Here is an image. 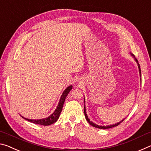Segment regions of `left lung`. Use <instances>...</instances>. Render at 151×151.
Listing matches in <instances>:
<instances>
[{
	"instance_id": "8db88e82",
	"label": "left lung",
	"mask_w": 151,
	"mask_h": 151,
	"mask_svg": "<svg viewBox=\"0 0 151 151\" xmlns=\"http://www.w3.org/2000/svg\"><path fill=\"white\" fill-rule=\"evenodd\" d=\"M132 56H133V57H134V56L133 55H131ZM135 59V60L137 61V63H138V60L136 59V58H134ZM138 66H139V73H140V75L141 76V75H140V65H139V64L138 63ZM84 112H85V118H86V121H87V122H88L89 124H90L91 125H92V126L93 127H95V128H98V129H111V128H112V127H116V126H118L119 124H120L121 123V122L124 121V119H123L122 120V121H120L119 122H118V123H116V124H112V125H109V126H99V125H97V124H94V123H93V122H91V121H90V119H89L88 118V116H87V114H86V109H85V108H84Z\"/></svg>"
}]
</instances>
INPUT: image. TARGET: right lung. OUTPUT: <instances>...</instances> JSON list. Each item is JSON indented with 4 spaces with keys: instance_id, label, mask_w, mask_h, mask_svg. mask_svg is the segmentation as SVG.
<instances>
[{
    "instance_id": "add662e5",
    "label": "right lung",
    "mask_w": 151,
    "mask_h": 151,
    "mask_svg": "<svg viewBox=\"0 0 151 151\" xmlns=\"http://www.w3.org/2000/svg\"><path fill=\"white\" fill-rule=\"evenodd\" d=\"M72 88H73L72 85H70L65 89V91L63 92L62 96H61V97H60L59 103H58V104L57 108L56 109L55 112H53V113L51 114L50 116L47 117V118H45L43 119H39V120H32V119L24 118V117H22V118H24V119H26L27 121H29L30 122H32V123L40 124V125H44V126H48V125H50L53 123H55V122L58 120V117H59V116H60V112H61V111H62L63 106L64 103H65L66 97L68 95V93L70 91Z\"/></svg>"
}]
</instances>
